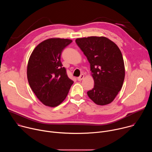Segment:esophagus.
<instances>
[{"mask_svg":"<svg viewBox=\"0 0 152 152\" xmlns=\"http://www.w3.org/2000/svg\"><path fill=\"white\" fill-rule=\"evenodd\" d=\"M83 77H84V75L82 74L79 77H77V80H78L79 81H80V80H82L83 79Z\"/></svg>","mask_w":152,"mask_h":152,"instance_id":"obj_1","label":"esophagus"}]
</instances>
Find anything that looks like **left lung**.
<instances>
[{
  "label": "left lung",
  "mask_w": 152,
  "mask_h": 152,
  "mask_svg": "<svg viewBox=\"0 0 152 152\" xmlns=\"http://www.w3.org/2000/svg\"><path fill=\"white\" fill-rule=\"evenodd\" d=\"M77 45L90 64L94 88L87 92L98 105L111 103L120 91L125 76L121 52L115 43L104 37L76 39Z\"/></svg>",
  "instance_id": "1"
}]
</instances>
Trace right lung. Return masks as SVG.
I'll return each instance as SVG.
<instances>
[{"label":"right lung","instance_id":"right-lung-1","mask_svg":"<svg viewBox=\"0 0 152 152\" xmlns=\"http://www.w3.org/2000/svg\"><path fill=\"white\" fill-rule=\"evenodd\" d=\"M72 42L59 38L46 39L30 56L27 67L28 82L35 96L46 106L55 107L61 104L73 83L61 61L63 49Z\"/></svg>","mask_w":152,"mask_h":152}]
</instances>
